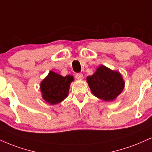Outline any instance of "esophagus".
Returning a JSON list of instances; mask_svg holds the SVG:
<instances>
[{
  "label": "esophagus",
  "instance_id": "esophagus-1",
  "mask_svg": "<svg viewBox=\"0 0 152 152\" xmlns=\"http://www.w3.org/2000/svg\"><path fill=\"white\" fill-rule=\"evenodd\" d=\"M76 78L78 80H81L83 78V74L82 73H77V74H76Z\"/></svg>",
  "mask_w": 152,
  "mask_h": 152
}]
</instances>
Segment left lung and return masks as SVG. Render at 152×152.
Masks as SVG:
<instances>
[{
	"label": "left lung",
	"instance_id": "left-lung-1",
	"mask_svg": "<svg viewBox=\"0 0 152 152\" xmlns=\"http://www.w3.org/2000/svg\"><path fill=\"white\" fill-rule=\"evenodd\" d=\"M87 82L94 96L105 101L116 98L125 86L121 74L103 65L100 66L92 76H88Z\"/></svg>",
	"mask_w": 152,
	"mask_h": 152
}]
</instances>
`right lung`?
<instances>
[{"mask_svg": "<svg viewBox=\"0 0 152 152\" xmlns=\"http://www.w3.org/2000/svg\"><path fill=\"white\" fill-rule=\"evenodd\" d=\"M73 80L74 78L71 76L64 77L50 71L40 86L42 98L52 105L60 103L68 96L70 83Z\"/></svg>", "mask_w": 152, "mask_h": 152, "instance_id": "add662e5", "label": "right lung"}]
</instances>
